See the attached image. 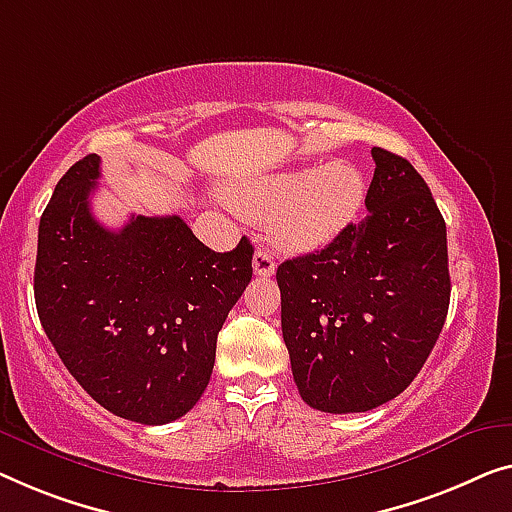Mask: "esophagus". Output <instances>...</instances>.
Instances as JSON below:
<instances>
[{
  "instance_id": "obj_1",
  "label": "esophagus",
  "mask_w": 512,
  "mask_h": 512,
  "mask_svg": "<svg viewBox=\"0 0 512 512\" xmlns=\"http://www.w3.org/2000/svg\"><path fill=\"white\" fill-rule=\"evenodd\" d=\"M253 269L259 278H269L276 273V259L266 248H257V253L253 257Z\"/></svg>"
}]
</instances>
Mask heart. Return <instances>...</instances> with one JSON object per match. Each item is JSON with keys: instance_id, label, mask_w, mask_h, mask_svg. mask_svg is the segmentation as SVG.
Returning <instances> with one entry per match:
<instances>
[{"instance_id": "1", "label": "heart", "mask_w": 512, "mask_h": 512, "mask_svg": "<svg viewBox=\"0 0 512 512\" xmlns=\"http://www.w3.org/2000/svg\"><path fill=\"white\" fill-rule=\"evenodd\" d=\"M363 172L345 160L266 174L227 190L243 216L269 223L280 248L315 250L354 223L365 202Z\"/></svg>"}]
</instances>
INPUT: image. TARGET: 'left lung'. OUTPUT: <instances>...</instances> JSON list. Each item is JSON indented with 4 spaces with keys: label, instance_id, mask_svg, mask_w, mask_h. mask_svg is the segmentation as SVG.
<instances>
[{
    "label": "left lung",
    "instance_id": "left-lung-1",
    "mask_svg": "<svg viewBox=\"0 0 512 512\" xmlns=\"http://www.w3.org/2000/svg\"><path fill=\"white\" fill-rule=\"evenodd\" d=\"M365 216L278 266L280 322L301 398L358 414L421 372L451 301L446 223L407 158L372 147Z\"/></svg>",
    "mask_w": 512,
    "mask_h": 512
}]
</instances>
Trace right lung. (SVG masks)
<instances>
[{
  "label": "right lung",
  "mask_w": 512,
  "mask_h": 512,
  "mask_svg": "<svg viewBox=\"0 0 512 512\" xmlns=\"http://www.w3.org/2000/svg\"><path fill=\"white\" fill-rule=\"evenodd\" d=\"M101 158L59 179L38 225L36 310L66 370L101 407L142 425L181 418L202 398L216 340L253 278L243 236L213 253L179 216H131L108 230L89 195Z\"/></svg>",
  "instance_id": "obj_1"
}]
</instances>
